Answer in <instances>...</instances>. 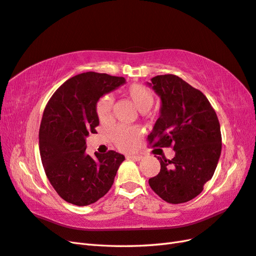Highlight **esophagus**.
<instances>
[{"label": "esophagus", "mask_w": 256, "mask_h": 256, "mask_svg": "<svg viewBox=\"0 0 256 256\" xmlns=\"http://www.w3.org/2000/svg\"><path fill=\"white\" fill-rule=\"evenodd\" d=\"M126 158L128 159H132V160H136V162H140V160H142V156H140V155H128V156H126Z\"/></svg>", "instance_id": "esophagus-1"}]
</instances>
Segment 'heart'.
Returning a JSON list of instances; mask_svg holds the SVG:
<instances>
[{
	"label": "heart",
	"mask_w": 256,
	"mask_h": 256,
	"mask_svg": "<svg viewBox=\"0 0 256 256\" xmlns=\"http://www.w3.org/2000/svg\"><path fill=\"white\" fill-rule=\"evenodd\" d=\"M126 96L132 101L136 109L142 114H146L147 111H150L154 102H155V97H154L152 92L144 85H130L126 89ZM112 106H114V99L110 94H106L102 98H100L96 106V111L101 122L110 120L112 116ZM112 138H114V142L120 150L130 152L138 146L140 132L136 128L120 126L114 130Z\"/></svg>",
	"instance_id": "b5f03b06"
}]
</instances>
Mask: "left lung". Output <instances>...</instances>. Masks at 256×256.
<instances>
[{
  "label": "left lung",
  "instance_id": "left-lung-1",
  "mask_svg": "<svg viewBox=\"0 0 256 256\" xmlns=\"http://www.w3.org/2000/svg\"><path fill=\"white\" fill-rule=\"evenodd\" d=\"M147 85L162 100L160 116L148 140L154 147L174 146V157H158L160 172L150 179L158 196L171 204L186 203L203 191L222 152L220 124L208 99L179 76L152 77Z\"/></svg>",
  "mask_w": 256,
  "mask_h": 256
}]
</instances>
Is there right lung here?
Returning a JSON list of instances; mask_svg holds the SVG:
<instances>
[{
    "label": "right lung",
    "instance_id": "obj_1",
    "mask_svg": "<svg viewBox=\"0 0 256 256\" xmlns=\"http://www.w3.org/2000/svg\"><path fill=\"white\" fill-rule=\"evenodd\" d=\"M126 84L124 77L87 72L68 80L46 106L39 130L44 172L56 193L70 204L90 205L114 184L126 159L114 150L86 154V138L99 126L96 106L104 94Z\"/></svg>",
    "mask_w": 256,
    "mask_h": 256
}]
</instances>
